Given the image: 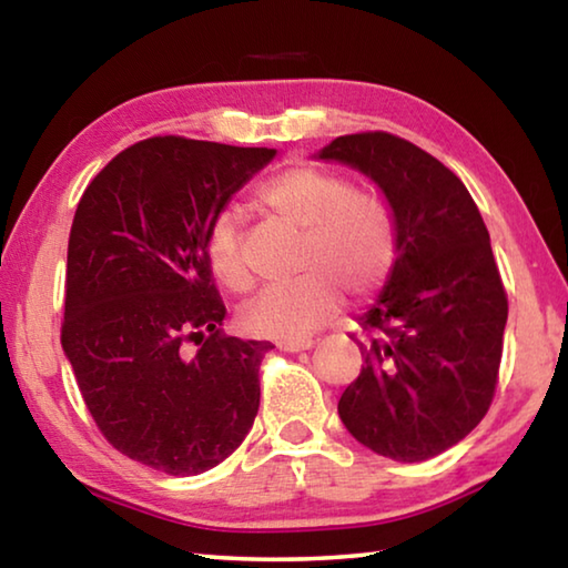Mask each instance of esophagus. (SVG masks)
<instances>
[{
	"mask_svg": "<svg viewBox=\"0 0 568 568\" xmlns=\"http://www.w3.org/2000/svg\"><path fill=\"white\" fill-rule=\"evenodd\" d=\"M277 348L285 353H301V351H311L313 341H281L277 343Z\"/></svg>",
	"mask_w": 568,
	"mask_h": 568,
	"instance_id": "esophagus-1",
	"label": "esophagus"
}]
</instances>
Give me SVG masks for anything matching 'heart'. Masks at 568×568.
Masks as SVG:
<instances>
[{"label": "heart", "mask_w": 568, "mask_h": 568, "mask_svg": "<svg viewBox=\"0 0 568 568\" xmlns=\"http://www.w3.org/2000/svg\"><path fill=\"white\" fill-rule=\"evenodd\" d=\"M257 200L283 223L303 233L291 285L267 287L245 305L243 328L261 338H303L333 318L343 293L365 301L386 285L396 265L398 235L388 205L355 190L338 172L293 165L265 180ZM210 271L230 291L253 285L243 255V220L223 210L207 230Z\"/></svg>", "instance_id": "b5f03b06"}]
</instances>
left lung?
Returning a JSON list of instances; mask_svg holds the SVG:
<instances>
[{"mask_svg":"<svg viewBox=\"0 0 568 568\" xmlns=\"http://www.w3.org/2000/svg\"><path fill=\"white\" fill-rule=\"evenodd\" d=\"M318 160L376 182L398 235L396 265L361 318L363 368L338 400L341 420L378 456L434 458L494 400L508 301L491 237L464 182L396 134H343Z\"/></svg>","mask_w":568,"mask_h":568,"instance_id":"left-lung-1","label":"left lung"}]
</instances>
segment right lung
<instances>
[{"label": "right lung", "instance_id": "1", "mask_svg": "<svg viewBox=\"0 0 568 568\" xmlns=\"http://www.w3.org/2000/svg\"><path fill=\"white\" fill-rule=\"evenodd\" d=\"M275 158L165 134L122 150L77 205L62 348L102 436L132 460L197 476L243 444L267 341L220 331L207 230Z\"/></svg>", "mask_w": 568, "mask_h": 568}]
</instances>
